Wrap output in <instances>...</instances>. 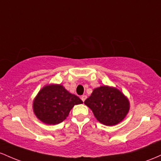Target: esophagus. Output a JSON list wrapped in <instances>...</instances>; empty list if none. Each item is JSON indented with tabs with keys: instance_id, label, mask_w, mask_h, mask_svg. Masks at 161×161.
I'll list each match as a JSON object with an SVG mask.
<instances>
[{
	"instance_id": "obj_1",
	"label": "esophagus",
	"mask_w": 161,
	"mask_h": 161,
	"mask_svg": "<svg viewBox=\"0 0 161 161\" xmlns=\"http://www.w3.org/2000/svg\"><path fill=\"white\" fill-rule=\"evenodd\" d=\"M80 98H81V100H82L83 102H84V101H85V100L86 99V95H83L82 97H80Z\"/></svg>"
}]
</instances>
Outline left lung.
<instances>
[{"mask_svg": "<svg viewBox=\"0 0 161 161\" xmlns=\"http://www.w3.org/2000/svg\"><path fill=\"white\" fill-rule=\"evenodd\" d=\"M84 104L92 110L100 123L107 126L122 122L130 109L128 97L116 87L106 85L95 88Z\"/></svg>", "mask_w": 161, "mask_h": 161, "instance_id": "obj_1", "label": "left lung"}]
</instances>
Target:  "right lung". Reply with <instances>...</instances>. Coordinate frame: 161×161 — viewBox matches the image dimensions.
I'll use <instances>...</instances> for the list:
<instances>
[{"label": "right lung", "mask_w": 161, "mask_h": 161, "mask_svg": "<svg viewBox=\"0 0 161 161\" xmlns=\"http://www.w3.org/2000/svg\"><path fill=\"white\" fill-rule=\"evenodd\" d=\"M83 103L75 94L61 84H50L43 86L34 98V114L43 123L56 125L63 122L75 105Z\"/></svg>", "instance_id": "1"}]
</instances>
